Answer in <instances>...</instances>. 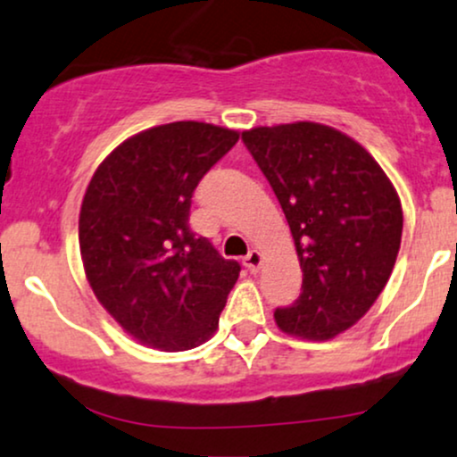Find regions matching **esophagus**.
<instances>
[{
    "instance_id": "obj_1",
    "label": "esophagus",
    "mask_w": 457,
    "mask_h": 457,
    "mask_svg": "<svg viewBox=\"0 0 457 457\" xmlns=\"http://www.w3.org/2000/svg\"><path fill=\"white\" fill-rule=\"evenodd\" d=\"M244 265L248 267V270L252 271V273H256L261 270V265H262V254L259 250H250L248 254H245V259H244Z\"/></svg>"
}]
</instances>
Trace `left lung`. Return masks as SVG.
<instances>
[{"mask_svg":"<svg viewBox=\"0 0 457 457\" xmlns=\"http://www.w3.org/2000/svg\"><path fill=\"white\" fill-rule=\"evenodd\" d=\"M280 201L303 271L302 295L273 312L284 334L331 340L383 293L402 241L394 184L366 147L314 121L241 134Z\"/></svg>","mask_w":457,"mask_h":457,"instance_id":"8db88e82","label":"left lung"}]
</instances>
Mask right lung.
<instances>
[{"mask_svg":"<svg viewBox=\"0 0 457 457\" xmlns=\"http://www.w3.org/2000/svg\"><path fill=\"white\" fill-rule=\"evenodd\" d=\"M237 138L203 121L149 128L112 149L85 190V276L102 308L143 345L187 351L218 329L241 267L187 220L198 181Z\"/></svg>","mask_w":457,"mask_h":457,"instance_id":"1","label":"right lung"}]
</instances>
